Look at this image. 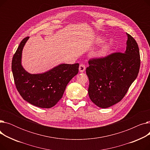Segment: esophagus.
Wrapping results in <instances>:
<instances>
[{
    "instance_id": "34e87169",
    "label": "esophagus",
    "mask_w": 150,
    "mask_h": 150,
    "mask_svg": "<svg viewBox=\"0 0 150 150\" xmlns=\"http://www.w3.org/2000/svg\"><path fill=\"white\" fill-rule=\"evenodd\" d=\"M85 69H86V66H85V65L83 64H81L80 65V67H79V70H80V72H83L85 70Z\"/></svg>"
}]
</instances>
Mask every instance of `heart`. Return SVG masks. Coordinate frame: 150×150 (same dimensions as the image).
<instances>
[{"label": "heart", "instance_id": "b5f03b06", "mask_svg": "<svg viewBox=\"0 0 150 150\" xmlns=\"http://www.w3.org/2000/svg\"><path fill=\"white\" fill-rule=\"evenodd\" d=\"M103 41V38L99 37L97 39V42L98 43H100ZM112 45V41H107L104 44L102 45L101 49L98 51L97 55L99 57H104L105 55L108 53L109 50L111 48V46Z\"/></svg>", "mask_w": 150, "mask_h": 150}]
</instances>
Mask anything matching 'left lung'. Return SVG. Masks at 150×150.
Masks as SVG:
<instances>
[{
  "instance_id": "left-lung-1",
  "label": "left lung",
  "mask_w": 150,
  "mask_h": 150,
  "mask_svg": "<svg viewBox=\"0 0 150 150\" xmlns=\"http://www.w3.org/2000/svg\"><path fill=\"white\" fill-rule=\"evenodd\" d=\"M127 35L124 53L116 52L89 61V66L86 70L89 80V96L100 108H107L119 103L138 75L140 65L139 47L135 39Z\"/></svg>"
}]
</instances>
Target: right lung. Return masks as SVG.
Returning a JSON list of instances; mask_svg holds the SVG:
<instances>
[{
	"mask_svg": "<svg viewBox=\"0 0 150 150\" xmlns=\"http://www.w3.org/2000/svg\"><path fill=\"white\" fill-rule=\"evenodd\" d=\"M29 37L21 42L12 59L16 87L23 99L41 108H50L62 98L66 86L78 73L79 64H61L42 74H31L21 64L23 47Z\"/></svg>",
	"mask_w": 150,
	"mask_h": 150,
	"instance_id": "add662e5",
	"label": "right lung"
}]
</instances>
